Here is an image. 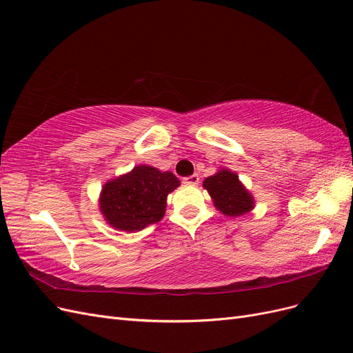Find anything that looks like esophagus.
I'll return each instance as SVG.
<instances>
[{"instance_id": "1", "label": "esophagus", "mask_w": 353, "mask_h": 353, "mask_svg": "<svg viewBox=\"0 0 353 353\" xmlns=\"http://www.w3.org/2000/svg\"><path fill=\"white\" fill-rule=\"evenodd\" d=\"M199 175L197 174H194V175H190V176H185L184 179H183V183L184 184H190V185H196V184H199Z\"/></svg>"}]
</instances>
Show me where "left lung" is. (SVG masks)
<instances>
[{
	"mask_svg": "<svg viewBox=\"0 0 353 353\" xmlns=\"http://www.w3.org/2000/svg\"><path fill=\"white\" fill-rule=\"evenodd\" d=\"M215 206L228 216H240L253 208V197L239 181V176L231 170L222 169L213 176L203 181Z\"/></svg>",
	"mask_w": 353,
	"mask_h": 353,
	"instance_id": "1",
	"label": "left lung"
}]
</instances>
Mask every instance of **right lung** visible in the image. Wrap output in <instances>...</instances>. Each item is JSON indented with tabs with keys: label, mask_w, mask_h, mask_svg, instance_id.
I'll list each match as a JSON object with an SVG mask.
<instances>
[{
	"label": "right lung",
	"mask_w": 353,
	"mask_h": 353,
	"mask_svg": "<svg viewBox=\"0 0 353 353\" xmlns=\"http://www.w3.org/2000/svg\"><path fill=\"white\" fill-rule=\"evenodd\" d=\"M178 185L174 174L141 165L103 187L100 208L114 228L140 231L163 218L168 194Z\"/></svg>",
	"instance_id": "add662e5"
}]
</instances>
